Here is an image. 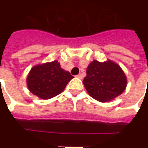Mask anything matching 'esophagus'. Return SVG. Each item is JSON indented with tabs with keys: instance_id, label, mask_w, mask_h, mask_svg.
Instances as JSON below:
<instances>
[{
	"instance_id": "esophagus-1",
	"label": "esophagus",
	"mask_w": 148,
	"mask_h": 148,
	"mask_svg": "<svg viewBox=\"0 0 148 148\" xmlns=\"http://www.w3.org/2000/svg\"><path fill=\"white\" fill-rule=\"evenodd\" d=\"M77 78H79V79H82V74H77Z\"/></svg>"
}]
</instances>
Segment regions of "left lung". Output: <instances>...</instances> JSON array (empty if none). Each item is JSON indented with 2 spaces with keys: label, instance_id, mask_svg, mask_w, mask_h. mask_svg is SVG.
I'll use <instances>...</instances> for the list:
<instances>
[{
  "label": "left lung",
  "instance_id": "8db88e82",
  "mask_svg": "<svg viewBox=\"0 0 148 148\" xmlns=\"http://www.w3.org/2000/svg\"><path fill=\"white\" fill-rule=\"evenodd\" d=\"M83 84L91 97L105 103L114 100L126 89L127 77L117 63L94 60L87 68Z\"/></svg>",
  "mask_w": 148,
  "mask_h": 148
}]
</instances>
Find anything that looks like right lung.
<instances>
[{
  "label": "right lung",
  "instance_id": "add662e5",
  "mask_svg": "<svg viewBox=\"0 0 148 148\" xmlns=\"http://www.w3.org/2000/svg\"><path fill=\"white\" fill-rule=\"evenodd\" d=\"M74 77L60 67L58 60L34 66L27 77V86L33 95L47 100L62 92Z\"/></svg>",
  "mask_w": 148,
  "mask_h": 148
}]
</instances>
